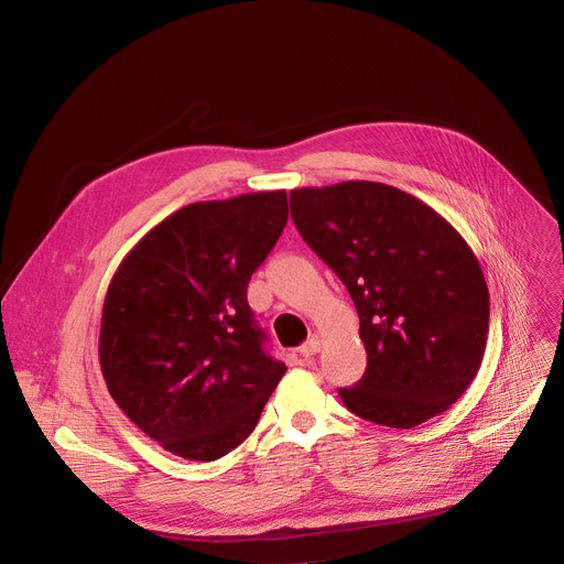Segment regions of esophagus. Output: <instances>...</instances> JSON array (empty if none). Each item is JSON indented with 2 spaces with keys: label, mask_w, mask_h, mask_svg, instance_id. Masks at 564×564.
Returning a JSON list of instances; mask_svg holds the SVG:
<instances>
[{
  "label": "esophagus",
  "mask_w": 564,
  "mask_h": 564,
  "mask_svg": "<svg viewBox=\"0 0 564 564\" xmlns=\"http://www.w3.org/2000/svg\"><path fill=\"white\" fill-rule=\"evenodd\" d=\"M319 345H322V340H319V336H311L302 347H300V351H302V357H306V359H311V357H315V354L319 351Z\"/></svg>",
  "instance_id": "34e87169"
}]
</instances>
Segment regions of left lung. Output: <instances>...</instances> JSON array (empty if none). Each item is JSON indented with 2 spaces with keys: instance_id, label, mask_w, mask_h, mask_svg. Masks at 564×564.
Here are the masks:
<instances>
[{
  "instance_id": "obj_1",
  "label": "left lung",
  "mask_w": 564,
  "mask_h": 564,
  "mask_svg": "<svg viewBox=\"0 0 564 564\" xmlns=\"http://www.w3.org/2000/svg\"><path fill=\"white\" fill-rule=\"evenodd\" d=\"M292 221L345 283L368 351L345 406L409 430L476 379L489 332L482 267L457 228L398 187L347 181L290 192Z\"/></svg>"
}]
</instances>
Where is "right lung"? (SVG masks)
Here are the masks:
<instances>
[{"label":"right lung","mask_w":564,"mask_h":564,"mask_svg":"<svg viewBox=\"0 0 564 564\" xmlns=\"http://www.w3.org/2000/svg\"><path fill=\"white\" fill-rule=\"evenodd\" d=\"M285 221V189L198 200L148 230L111 276L98 343L107 389L177 457L215 462L240 446L288 370L264 354L247 302Z\"/></svg>","instance_id":"right-lung-1"}]
</instances>
